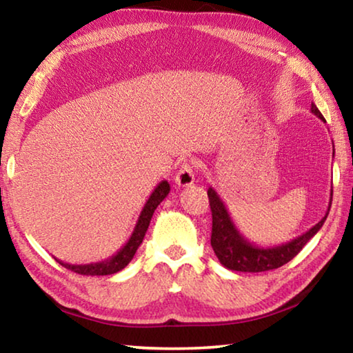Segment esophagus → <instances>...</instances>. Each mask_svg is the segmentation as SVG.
<instances>
[{
    "label": "esophagus",
    "instance_id": "34e87169",
    "mask_svg": "<svg viewBox=\"0 0 353 353\" xmlns=\"http://www.w3.org/2000/svg\"><path fill=\"white\" fill-rule=\"evenodd\" d=\"M179 187H190L194 183V166L190 162H183L174 177Z\"/></svg>",
    "mask_w": 353,
    "mask_h": 353
}]
</instances>
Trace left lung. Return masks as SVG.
<instances>
[{
    "mask_svg": "<svg viewBox=\"0 0 353 353\" xmlns=\"http://www.w3.org/2000/svg\"><path fill=\"white\" fill-rule=\"evenodd\" d=\"M312 113H314L321 121L325 123L322 113L318 110V107L312 104ZM208 201H210L212 208V248L216 254L221 265L225 266L227 270L238 271V272H263L277 270L283 266L285 263L294 259L301 252L302 248L318 234L322 224L325 223L327 214L330 212L332 198L328 202V208L325 216L322 218L318 224L313 225L312 229L307 230L305 234L294 238L288 243L280 244L274 248H260L254 243H249L248 238H244L236 225L232 221L229 212L221 201L219 194L212 187L207 191ZM330 196H333V190Z\"/></svg>",
    "mask_w": 353,
    "mask_h": 353,
    "instance_id": "obj_1",
    "label": "left lung"
}]
</instances>
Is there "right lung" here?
Masks as SVG:
<instances>
[{"mask_svg":"<svg viewBox=\"0 0 353 353\" xmlns=\"http://www.w3.org/2000/svg\"><path fill=\"white\" fill-rule=\"evenodd\" d=\"M168 193H170V183L166 181H162L157 187H155L152 194L149 196V199L146 201L145 207H143L129 241L124 244V246L119 249L115 255H112L110 259H107L104 261H98V263H90V265H70V263H63L56 259L59 261V265L65 266L67 270L73 271L76 274H82V276H110V274H115L118 271L124 270V268L129 265V261L134 259L137 249H139L140 244L143 243V238L146 235V230L149 227V223H151L154 210L159 207L160 202L168 196Z\"/></svg>","mask_w":353,"mask_h":353,"instance_id":"1","label":"right lung"}]
</instances>
